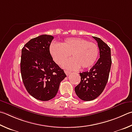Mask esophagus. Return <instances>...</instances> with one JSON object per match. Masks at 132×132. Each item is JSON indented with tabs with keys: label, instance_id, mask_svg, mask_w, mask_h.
<instances>
[{
	"label": "esophagus",
	"instance_id": "obj_1",
	"mask_svg": "<svg viewBox=\"0 0 132 132\" xmlns=\"http://www.w3.org/2000/svg\"><path fill=\"white\" fill-rule=\"evenodd\" d=\"M64 72H65L66 75H69L71 73V71H69V70H64Z\"/></svg>",
	"mask_w": 132,
	"mask_h": 132
}]
</instances>
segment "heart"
<instances>
[{
	"label": "heart",
	"instance_id": "heart-1",
	"mask_svg": "<svg viewBox=\"0 0 132 132\" xmlns=\"http://www.w3.org/2000/svg\"><path fill=\"white\" fill-rule=\"evenodd\" d=\"M50 52L54 61L61 64L71 54L73 58L62 64L63 68L85 69L90 68L97 60L99 47L92 42L81 38H68L61 44L52 43L50 45Z\"/></svg>",
	"mask_w": 132,
	"mask_h": 132
}]
</instances>
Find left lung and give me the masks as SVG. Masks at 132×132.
<instances>
[{
    "label": "left lung",
    "instance_id": "8db88e82",
    "mask_svg": "<svg viewBox=\"0 0 132 132\" xmlns=\"http://www.w3.org/2000/svg\"><path fill=\"white\" fill-rule=\"evenodd\" d=\"M97 43L100 58L89 71L80 73L81 81L75 87V92L80 99L90 101L103 92L109 80L111 66V50L99 37L93 36Z\"/></svg>",
    "mask_w": 132,
    "mask_h": 132
}]
</instances>
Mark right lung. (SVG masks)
I'll list each match as a JSON object with an SVG mask.
<instances>
[{"mask_svg":"<svg viewBox=\"0 0 132 132\" xmlns=\"http://www.w3.org/2000/svg\"><path fill=\"white\" fill-rule=\"evenodd\" d=\"M54 37L43 35L29 40L22 49L21 73L28 92L42 101L55 96L66 75L53 61L50 46Z\"/></svg>","mask_w":132,"mask_h":132,"instance_id":"right-lung-1","label":"right lung"}]
</instances>
